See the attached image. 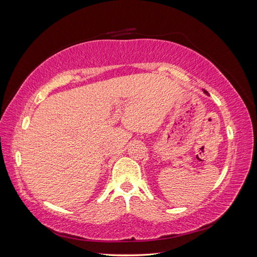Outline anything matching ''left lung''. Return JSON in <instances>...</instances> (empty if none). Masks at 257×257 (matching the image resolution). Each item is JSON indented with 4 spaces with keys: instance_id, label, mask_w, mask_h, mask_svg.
<instances>
[{
    "instance_id": "1",
    "label": "left lung",
    "mask_w": 257,
    "mask_h": 257,
    "mask_svg": "<svg viewBox=\"0 0 257 257\" xmlns=\"http://www.w3.org/2000/svg\"><path fill=\"white\" fill-rule=\"evenodd\" d=\"M204 91H205V93H206V94H208V92H207L206 90H204Z\"/></svg>"
}]
</instances>
